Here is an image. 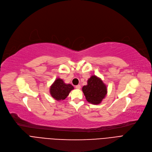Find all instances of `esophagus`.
<instances>
[{
	"instance_id": "1",
	"label": "esophagus",
	"mask_w": 152,
	"mask_h": 152,
	"mask_svg": "<svg viewBox=\"0 0 152 152\" xmlns=\"http://www.w3.org/2000/svg\"><path fill=\"white\" fill-rule=\"evenodd\" d=\"M75 88H76L77 89H80V88H81V86H80V85H76V86H75Z\"/></svg>"
}]
</instances>
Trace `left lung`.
I'll return each mask as SVG.
<instances>
[{
	"mask_svg": "<svg viewBox=\"0 0 152 152\" xmlns=\"http://www.w3.org/2000/svg\"><path fill=\"white\" fill-rule=\"evenodd\" d=\"M82 91L88 103L98 104L105 98L107 87L102 79L96 75H92L88 80L87 85L83 86Z\"/></svg>",
	"mask_w": 152,
	"mask_h": 152,
	"instance_id": "1",
	"label": "left lung"
}]
</instances>
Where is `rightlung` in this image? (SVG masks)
Listing matches in <instances>:
<instances>
[{
  "instance_id": "right-lung-1",
  "label": "right lung",
  "mask_w": 152,
  "mask_h": 152,
  "mask_svg": "<svg viewBox=\"0 0 152 152\" xmlns=\"http://www.w3.org/2000/svg\"><path fill=\"white\" fill-rule=\"evenodd\" d=\"M74 89L71 84H66L62 79L57 78L50 87V94L57 101L66 99L71 90Z\"/></svg>"
}]
</instances>
